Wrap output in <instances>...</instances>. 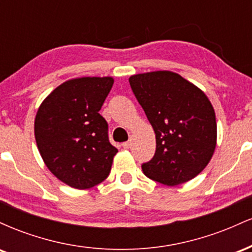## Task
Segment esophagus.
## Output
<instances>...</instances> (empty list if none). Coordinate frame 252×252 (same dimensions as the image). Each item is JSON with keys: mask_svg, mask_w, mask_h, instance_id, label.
Returning a JSON list of instances; mask_svg holds the SVG:
<instances>
[{"mask_svg": "<svg viewBox=\"0 0 252 252\" xmlns=\"http://www.w3.org/2000/svg\"><path fill=\"white\" fill-rule=\"evenodd\" d=\"M122 147L124 149H129L130 147H131V142H130V141H126V142L122 143Z\"/></svg>", "mask_w": 252, "mask_h": 252, "instance_id": "1", "label": "esophagus"}]
</instances>
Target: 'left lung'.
I'll return each mask as SVG.
<instances>
[{
	"mask_svg": "<svg viewBox=\"0 0 252 252\" xmlns=\"http://www.w3.org/2000/svg\"><path fill=\"white\" fill-rule=\"evenodd\" d=\"M129 83L156 137L154 156L142 164L144 175L167 186L195 178L216 149V114L209 98L170 71L135 74Z\"/></svg>",
	"mask_w": 252,
	"mask_h": 252,
	"instance_id": "1",
	"label": "left lung"
}]
</instances>
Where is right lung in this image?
<instances>
[{
    "instance_id": "1",
    "label": "right lung",
    "mask_w": 252,
    "mask_h": 252,
    "mask_svg": "<svg viewBox=\"0 0 252 252\" xmlns=\"http://www.w3.org/2000/svg\"><path fill=\"white\" fill-rule=\"evenodd\" d=\"M112 85L111 77L67 80L36 112L34 134L43 162L73 189H91L111 170L118 150L109 142L108 123L99 110Z\"/></svg>"
}]
</instances>
